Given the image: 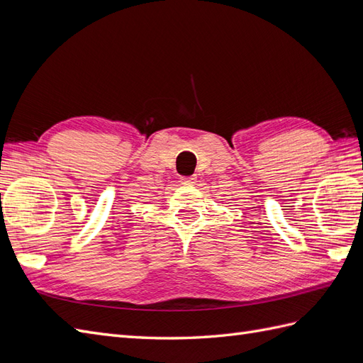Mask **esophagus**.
Listing matches in <instances>:
<instances>
[{
	"label": "esophagus",
	"instance_id": "esophagus-1",
	"mask_svg": "<svg viewBox=\"0 0 363 363\" xmlns=\"http://www.w3.org/2000/svg\"><path fill=\"white\" fill-rule=\"evenodd\" d=\"M180 182H182V184L192 186V184H195V183H196V179H195V177H182V179H180Z\"/></svg>",
	"mask_w": 363,
	"mask_h": 363
}]
</instances>
